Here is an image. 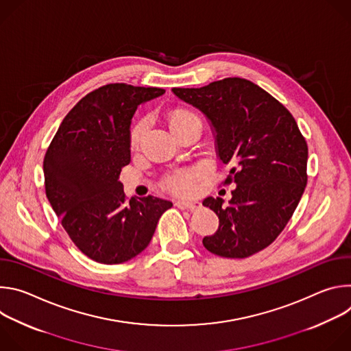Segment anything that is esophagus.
Here are the masks:
<instances>
[{"mask_svg":"<svg viewBox=\"0 0 351 351\" xmlns=\"http://www.w3.org/2000/svg\"><path fill=\"white\" fill-rule=\"evenodd\" d=\"M175 206H176L178 208H182V210H190V211L198 210L199 207H202V204H199L198 202H195V199H193V202H189V199H176Z\"/></svg>","mask_w":351,"mask_h":351,"instance_id":"1","label":"esophagus"}]
</instances>
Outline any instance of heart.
<instances>
[{"mask_svg":"<svg viewBox=\"0 0 351 351\" xmlns=\"http://www.w3.org/2000/svg\"><path fill=\"white\" fill-rule=\"evenodd\" d=\"M194 119H198V117L194 112L189 111V110H175L169 115V123H171L172 130L184 125V123H187V122H190V121H194ZM145 128H147V119H140L134 125V128L132 129L130 140H132L133 147H136L140 143V140H141V137L145 132ZM197 176H198V171H191V169L190 171H180V172L169 176L168 184L176 193H189V191H191L193 182Z\"/></svg>","mask_w":351,"mask_h":351,"instance_id":"1","label":"heart"}]
</instances>
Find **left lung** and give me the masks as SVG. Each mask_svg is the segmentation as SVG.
Here are the masks:
<instances>
[{"label":"left lung","mask_w":351,"mask_h":351,"mask_svg":"<svg viewBox=\"0 0 351 351\" xmlns=\"http://www.w3.org/2000/svg\"><path fill=\"white\" fill-rule=\"evenodd\" d=\"M172 91L206 115L218 158L232 167L225 183L236 184L226 206L221 197L203 202L219 218L204 247L225 258L261 252L285 229L307 184L308 147L293 115L240 77Z\"/></svg>","instance_id":"left-lung-1"}]
</instances>
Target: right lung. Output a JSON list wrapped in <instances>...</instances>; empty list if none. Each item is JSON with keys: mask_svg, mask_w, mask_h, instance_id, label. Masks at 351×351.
Returning <instances> with one entry per match:
<instances>
[{"mask_svg": "<svg viewBox=\"0 0 351 351\" xmlns=\"http://www.w3.org/2000/svg\"><path fill=\"white\" fill-rule=\"evenodd\" d=\"M164 88L114 83L69 111L44 157L45 194L71 240L99 264H122L152 241L168 199H126L119 180L130 162V123L140 104Z\"/></svg>", "mask_w": 351, "mask_h": 351, "instance_id": "1", "label": "right lung"}]
</instances>
